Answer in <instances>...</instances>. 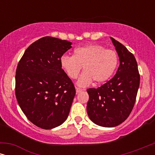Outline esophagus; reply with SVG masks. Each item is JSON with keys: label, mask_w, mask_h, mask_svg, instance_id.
Here are the masks:
<instances>
[{"label": "esophagus", "mask_w": 155, "mask_h": 155, "mask_svg": "<svg viewBox=\"0 0 155 155\" xmlns=\"http://www.w3.org/2000/svg\"><path fill=\"white\" fill-rule=\"evenodd\" d=\"M75 89H76V92H77V93H79V92H82V91L83 90H82V89H81V88H79V87H76Z\"/></svg>", "instance_id": "1"}]
</instances>
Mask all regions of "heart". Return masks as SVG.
Here are the masks:
<instances>
[{"instance_id": "b5f03b06", "label": "heart", "mask_w": 155, "mask_h": 155, "mask_svg": "<svg viewBox=\"0 0 155 155\" xmlns=\"http://www.w3.org/2000/svg\"><path fill=\"white\" fill-rule=\"evenodd\" d=\"M118 62L115 51L107 49L99 44H90L76 48L74 56L63 55L61 65L71 79H76L83 68L78 84L84 87L92 81L95 84L105 82L113 75Z\"/></svg>"}]
</instances>
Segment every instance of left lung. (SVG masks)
I'll return each mask as SVG.
<instances>
[{
	"label": "left lung",
	"instance_id": "1",
	"mask_svg": "<svg viewBox=\"0 0 155 155\" xmlns=\"http://www.w3.org/2000/svg\"><path fill=\"white\" fill-rule=\"evenodd\" d=\"M111 39L119 56L120 64L113 78L98 88L87 90L89 101L87 111L95 124L115 127L122 124L134 107L140 85L137 61L120 42Z\"/></svg>",
	"mask_w": 155,
	"mask_h": 155
}]
</instances>
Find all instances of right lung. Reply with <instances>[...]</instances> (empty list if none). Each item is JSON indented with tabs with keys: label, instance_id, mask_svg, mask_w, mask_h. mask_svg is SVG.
I'll list each match as a JSON object with an SVG mask.
<instances>
[{
	"label": "right lung",
	"instance_id": "obj_1",
	"mask_svg": "<svg viewBox=\"0 0 155 155\" xmlns=\"http://www.w3.org/2000/svg\"><path fill=\"white\" fill-rule=\"evenodd\" d=\"M71 44L42 37L27 48L17 66V100L28 120L41 128H56L68 116L76 92L62 69L61 58Z\"/></svg>",
	"mask_w": 155,
	"mask_h": 155
}]
</instances>
